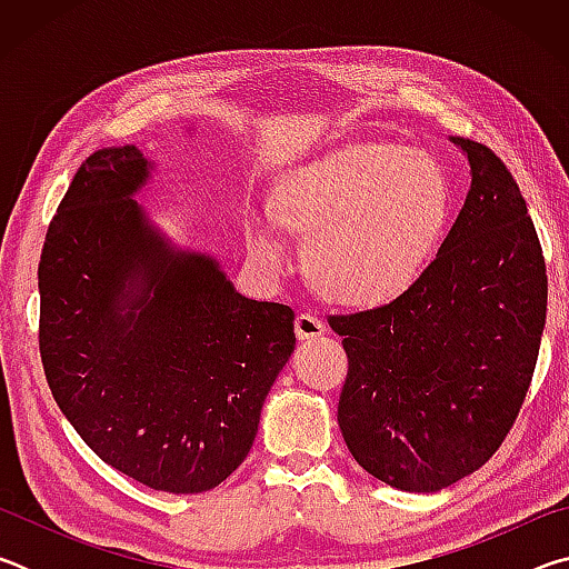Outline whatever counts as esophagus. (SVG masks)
<instances>
[{"instance_id":"34e87169","label":"esophagus","mask_w":569,"mask_h":569,"mask_svg":"<svg viewBox=\"0 0 569 569\" xmlns=\"http://www.w3.org/2000/svg\"><path fill=\"white\" fill-rule=\"evenodd\" d=\"M326 331V323L316 313H298L296 316V336L298 341L319 339Z\"/></svg>"}]
</instances>
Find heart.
Segmentation results:
<instances>
[{
	"mask_svg": "<svg viewBox=\"0 0 569 569\" xmlns=\"http://www.w3.org/2000/svg\"><path fill=\"white\" fill-rule=\"evenodd\" d=\"M278 218L306 240L303 263L331 301H397L435 258L451 216V182L429 152L353 146L301 166L276 192ZM256 253L283 256L273 216L248 223Z\"/></svg>",
	"mask_w": 569,
	"mask_h": 569,
	"instance_id": "1",
	"label": "heart"
}]
</instances>
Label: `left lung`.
I'll use <instances>...</instances> for the list:
<instances>
[{"mask_svg": "<svg viewBox=\"0 0 569 569\" xmlns=\"http://www.w3.org/2000/svg\"><path fill=\"white\" fill-rule=\"evenodd\" d=\"M439 253L407 293L329 316L349 373L339 427L353 459L403 492H439L502 447L532 383L547 268L512 172L481 142Z\"/></svg>", "mask_w": 569, "mask_h": 569, "instance_id": "1", "label": "left lung"}]
</instances>
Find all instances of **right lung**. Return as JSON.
Segmentation results:
<instances>
[{"label":"right lung","mask_w":569,"mask_h":569,"mask_svg":"<svg viewBox=\"0 0 569 569\" xmlns=\"http://www.w3.org/2000/svg\"><path fill=\"white\" fill-rule=\"evenodd\" d=\"M134 146L92 152L47 228L40 353L94 455L172 495L218 487L253 447L296 349L293 311L240 296L213 258L172 248L132 200Z\"/></svg>","instance_id":"right-lung-1"}]
</instances>
